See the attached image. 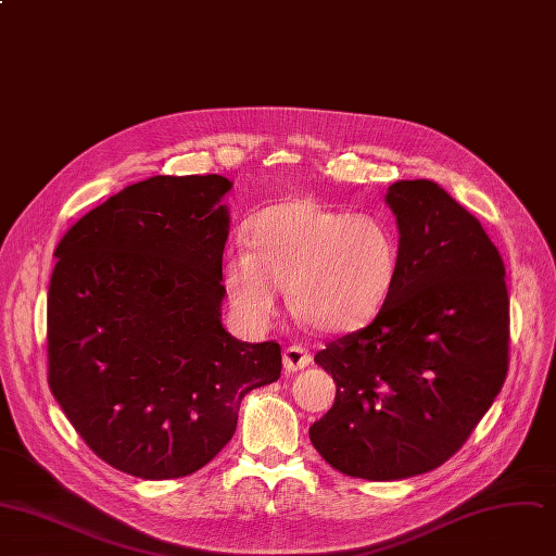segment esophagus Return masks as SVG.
<instances>
[{"instance_id": "esophagus-1", "label": "esophagus", "mask_w": 556, "mask_h": 556, "mask_svg": "<svg viewBox=\"0 0 556 556\" xmlns=\"http://www.w3.org/2000/svg\"><path fill=\"white\" fill-rule=\"evenodd\" d=\"M309 363H312V354L301 345H291L282 354V365H285V371H289V374L298 371V369H305Z\"/></svg>"}]
</instances>
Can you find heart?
Instances as JSON below:
<instances>
[{
  "label": "heart",
  "mask_w": 556,
  "mask_h": 556,
  "mask_svg": "<svg viewBox=\"0 0 556 556\" xmlns=\"http://www.w3.org/2000/svg\"><path fill=\"white\" fill-rule=\"evenodd\" d=\"M249 244L225 251L220 280L251 333L276 318L282 285L293 312L314 329L354 331L388 303L401 274V240L386 218L352 216L314 198L261 208L249 223Z\"/></svg>",
  "instance_id": "heart-1"
}]
</instances>
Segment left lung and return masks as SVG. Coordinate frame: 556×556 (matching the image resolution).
<instances>
[{
  "label": "left lung",
  "instance_id": "obj_1",
  "mask_svg": "<svg viewBox=\"0 0 556 556\" xmlns=\"http://www.w3.org/2000/svg\"><path fill=\"white\" fill-rule=\"evenodd\" d=\"M401 274L363 329L316 354L331 374V409L309 427L338 472L409 479L443 465L472 434L507 376L509 298L501 253L432 180L388 189Z\"/></svg>",
  "mask_w": 556,
  "mask_h": 556
}]
</instances>
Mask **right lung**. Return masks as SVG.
<instances>
[{"instance_id":"right-lung-1","label":"right lung","mask_w":556,"mask_h":556,"mask_svg":"<svg viewBox=\"0 0 556 556\" xmlns=\"http://www.w3.org/2000/svg\"><path fill=\"white\" fill-rule=\"evenodd\" d=\"M223 176H153L79 218L49 285V386L102 460L138 479L198 472L238 409L280 378V345L223 327Z\"/></svg>"}]
</instances>
